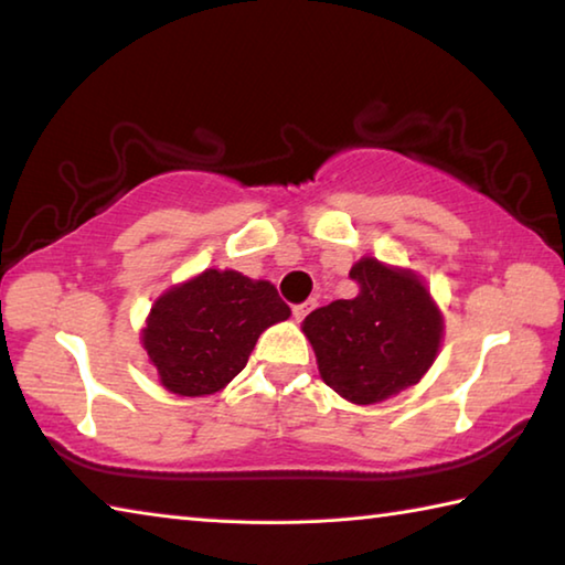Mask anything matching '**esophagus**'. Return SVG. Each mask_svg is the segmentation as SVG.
I'll return each mask as SVG.
<instances>
[{
  "label": "esophagus",
  "mask_w": 565,
  "mask_h": 565,
  "mask_svg": "<svg viewBox=\"0 0 565 565\" xmlns=\"http://www.w3.org/2000/svg\"><path fill=\"white\" fill-rule=\"evenodd\" d=\"M313 309V301H303V303H296L294 306V319L296 321H303L306 313H309Z\"/></svg>",
  "instance_id": "34e87169"
}]
</instances>
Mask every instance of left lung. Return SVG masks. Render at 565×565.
Instances as JSON below:
<instances>
[{"mask_svg": "<svg viewBox=\"0 0 565 565\" xmlns=\"http://www.w3.org/2000/svg\"><path fill=\"white\" fill-rule=\"evenodd\" d=\"M349 276L359 294L311 311L301 329L323 384L369 406L418 384L441 347L444 319L414 271L366 256Z\"/></svg>", "mask_w": 565, "mask_h": 565, "instance_id": "1", "label": "left lung"}]
</instances>
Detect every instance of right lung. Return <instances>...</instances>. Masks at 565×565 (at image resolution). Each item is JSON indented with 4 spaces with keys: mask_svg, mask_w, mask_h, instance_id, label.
I'll return each mask as SVG.
<instances>
[{
    "mask_svg": "<svg viewBox=\"0 0 565 565\" xmlns=\"http://www.w3.org/2000/svg\"><path fill=\"white\" fill-rule=\"evenodd\" d=\"M289 317L274 284L206 269L159 296L141 343L167 391L209 396L246 366L262 331Z\"/></svg>",
    "mask_w": 565,
    "mask_h": 565,
    "instance_id": "right-lung-1",
    "label": "right lung"
}]
</instances>
